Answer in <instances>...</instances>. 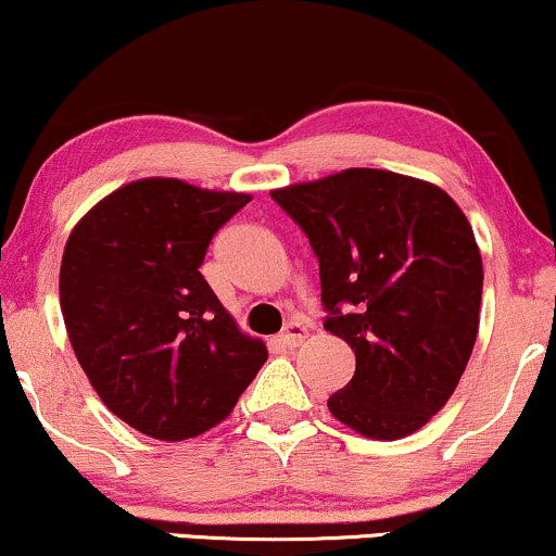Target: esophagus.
<instances>
[{
	"label": "esophagus",
	"mask_w": 556,
	"mask_h": 556,
	"mask_svg": "<svg viewBox=\"0 0 556 556\" xmlns=\"http://www.w3.org/2000/svg\"><path fill=\"white\" fill-rule=\"evenodd\" d=\"M307 339V328H305V323H300V320H292L290 326H287L282 333H279V343H282L285 349H298L302 341Z\"/></svg>",
	"instance_id": "34e87169"
}]
</instances>
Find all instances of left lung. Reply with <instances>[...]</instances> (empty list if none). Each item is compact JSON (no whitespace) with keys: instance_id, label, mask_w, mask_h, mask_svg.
<instances>
[{"instance_id":"8db88e82","label":"left lung","mask_w":556,"mask_h":556,"mask_svg":"<svg viewBox=\"0 0 556 556\" xmlns=\"http://www.w3.org/2000/svg\"><path fill=\"white\" fill-rule=\"evenodd\" d=\"M320 264L323 326L356 356L328 410L367 439H403L446 405L472 356L482 256L444 189L346 168L274 189Z\"/></svg>"}]
</instances>
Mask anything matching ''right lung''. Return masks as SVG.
Returning <instances> with one entry per match:
<instances>
[{
  "label": "right lung",
  "mask_w": 556,
  "mask_h": 556,
  "mask_svg": "<svg viewBox=\"0 0 556 556\" xmlns=\"http://www.w3.org/2000/svg\"><path fill=\"white\" fill-rule=\"evenodd\" d=\"M251 202L149 177L76 223L61 258V313L104 405L161 441L205 433L233 410L266 362L200 266L213 236Z\"/></svg>",
  "instance_id": "1"
}]
</instances>
